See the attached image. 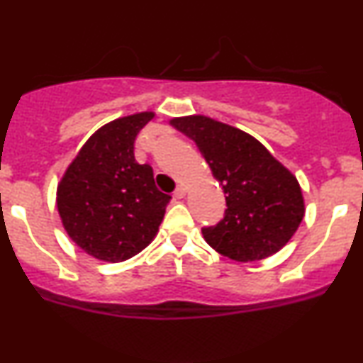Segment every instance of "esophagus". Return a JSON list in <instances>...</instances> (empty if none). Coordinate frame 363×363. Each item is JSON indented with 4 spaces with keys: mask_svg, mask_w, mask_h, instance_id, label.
Listing matches in <instances>:
<instances>
[{
    "mask_svg": "<svg viewBox=\"0 0 363 363\" xmlns=\"http://www.w3.org/2000/svg\"><path fill=\"white\" fill-rule=\"evenodd\" d=\"M186 196V187H182V186H179L176 191H174V198L176 199H182Z\"/></svg>",
    "mask_w": 363,
    "mask_h": 363,
    "instance_id": "34e87169",
    "label": "esophagus"
}]
</instances>
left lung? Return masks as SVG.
<instances>
[{
    "mask_svg": "<svg viewBox=\"0 0 363 363\" xmlns=\"http://www.w3.org/2000/svg\"><path fill=\"white\" fill-rule=\"evenodd\" d=\"M170 124L194 141L227 194L222 222L201 230L206 242L239 262L280 251L306 215L297 177L242 129L201 114L172 118Z\"/></svg>",
    "mask_w": 363,
    "mask_h": 363,
    "instance_id": "8db88e82",
    "label": "left lung"
}]
</instances>
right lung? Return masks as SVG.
<instances>
[{
    "instance_id": "add662e5",
    "label": "right lung",
    "mask_w": 363,
    "mask_h": 363,
    "mask_svg": "<svg viewBox=\"0 0 363 363\" xmlns=\"http://www.w3.org/2000/svg\"><path fill=\"white\" fill-rule=\"evenodd\" d=\"M155 118L145 111L99 128L57 182L56 205L66 234L83 252L121 262L158 234L170 196L158 191L153 169L135 158V138Z\"/></svg>"
}]
</instances>
